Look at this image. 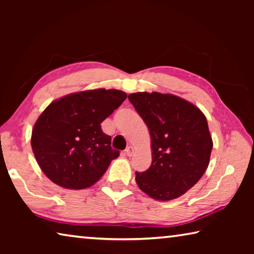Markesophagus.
I'll use <instances>...</instances> for the list:
<instances>
[{"mask_svg": "<svg viewBox=\"0 0 254 254\" xmlns=\"http://www.w3.org/2000/svg\"><path fill=\"white\" fill-rule=\"evenodd\" d=\"M124 152H126V154H127V157H131L132 154L134 153V149H133V147H131V145H130V147H127L126 149V151H124Z\"/></svg>", "mask_w": 254, "mask_h": 254, "instance_id": "obj_1", "label": "esophagus"}]
</instances>
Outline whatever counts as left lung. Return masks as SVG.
Masks as SVG:
<instances>
[{"mask_svg": "<svg viewBox=\"0 0 254 254\" xmlns=\"http://www.w3.org/2000/svg\"><path fill=\"white\" fill-rule=\"evenodd\" d=\"M128 101L149 128L152 162L135 173L137 186L157 200L178 198L201 178L213 148L198 107L173 94L133 93Z\"/></svg>", "mask_w": 254, "mask_h": 254, "instance_id": "obj_1", "label": "left lung"}]
</instances>
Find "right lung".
Wrapping results in <instances>:
<instances>
[{
    "instance_id": "right-lung-1",
    "label": "right lung",
    "mask_w": 254,
    "mask_h": 254,
    "mask_svg": "<svg viewBox=\"0 0 254 254\" xmlns=\"http://www.w3.org/2000/svg\"><path fill=\"white\" fill-rule=\"evenodd\" d=\"M118 89H92L66 95L47 106L34 124L31 147L51 182L68 189L95 184L120 156L101 123L122 104Z\"/></svg>"
}]
</instances>
